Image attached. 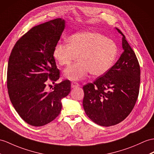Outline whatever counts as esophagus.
Instances as JSON below:
<instances>
[{
    "label": "esophagus",
    "instance_id": "34e87169",
    "mask_svg": "<svg viewBox=\"0 0 154 154\" xmlns=\"http://www.w3.org/2000/svg\"><path fill=\"white\" fill-rule=\"evenodd\" d=\"M79 86V84L78 83V82H73L71 83V87H72V88H76V87H78Z\"/></svg>",
    "mask_w": 154,
    "mask_h": 154
}]
</instances>
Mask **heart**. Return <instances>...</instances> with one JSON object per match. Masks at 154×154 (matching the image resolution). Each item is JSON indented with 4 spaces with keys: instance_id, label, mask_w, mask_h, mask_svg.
I'll return each instance as SVG.
<instances>
[{
    "instance_id": "1",
    "label": "heart",
    "mask_w": 154,
    "mask_h": 154,
    "mask_svg": "<svg viewBox=\"0 0 154 154\" xmlns=\"http://www.w3.org/2000/svg\"><path fill=\"white\" fill-rule=\"evenodd\" d=\"M68 42L56 45L53 55L61 66L69 65L78 55L79 61L63 72L65 78L70 80H81L89 72L93 76H102L112 69L117 58V44L99 32H78L69 37Z\"/></svg>"
}]
</instances>
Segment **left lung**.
Listing matches in <instances>:
<instances>
[{
  "mask_svg": "<svg viewBox=\"0 0 154 154\" xmlns=\"http://www.w3.org/2000/svg\"><path fill=\"white\" fill-rule=\"evenodd\" d=\"M123 36V52L112 69L83 87V106L91 120L101 126L120 123L133 109L139 93L140 70L133 49Z\"/></svg>",
  "mask_w": 154,
  "mask_h": 154,
  "instance_id": "left-lung-1",
  "label": "left lung"
}]
</instances>
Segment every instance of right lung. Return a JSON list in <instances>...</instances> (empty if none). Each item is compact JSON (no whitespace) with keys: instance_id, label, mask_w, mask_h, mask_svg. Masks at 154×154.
Listing matches in <instances>:
<instances>
[{"instance_id":"add662e5","label":"right lung","mask_w":154,"mask_h":154,"mask_svg":"<svg viewBox=\"0 0 154 154\" xmlns=\"http://www.w3.org/2000/svg\"><path fill=\"white\" fill-rule=\"evenodd\" d=\"M65 27L61 18L32 27L14 45L8 60L7 88L11 103L28 124L40 127L57 117L61 99L70 92V82L55 84L46 91L47 80L55 84L59 78L53 55Z\"/></svg>"}]
</instances>
